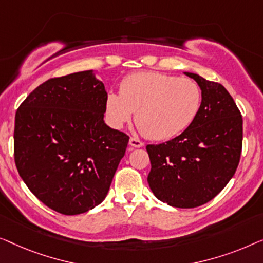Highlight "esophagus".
<instances>
[{
	"instance_id": "34e87169",
	"label": "esophagus",
	"mask_w": 263,
	"mask_h": 263,
	"mask_svg": "<svg viewBox=\"0 0 263 263\" xmlns=\"http://www.w3.org/2000/svg\"><path fill=\"white\" fill-rule=\"evenodd\" d=\"M128 144H130L131 147H142L144 145V143L142 142V140H139L138 138H135V137H131Z\"/></svg>"
}]
</instances>
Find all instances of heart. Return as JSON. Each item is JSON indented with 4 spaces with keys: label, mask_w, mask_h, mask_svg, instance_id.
<instances>
[{
    "label": "heart",
    "mask_w": 263,
    "mask_h": 263,
    "mask_svg": "<svg viewBox=\"0 0 263 263\" xmlns=\"http://www.w3.org/2000/svg\"><path fill=\"white\" fill-rule=\"evenodd\" d=\"M201 102V88L194 80L146 71L125 77L119 94L107 95L105 107L114 127L123 126L136 112V124L144 135L164 140L191 126Z\"/></svg>",
    "instance_id": "b5f03b06"
}]
</instances>
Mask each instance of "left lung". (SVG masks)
<instances>
[{"mask_svg":"<svg viewBox=\"0 0 263 263\" xmlns=\"http://www.w3.org/2000/svg\"><path fill=\"white\" fill-rule=\"evenodd\" d=\"M184 73L201 88L200 110L180 136L146 145L151 162L147 182L158 200L193 209L212 200L234 176L241 158L243 120L220 83Z\"/></svg>","mask_w":263,"mask_h":263,"instance_id":"left-lung-1","label":"left lung"}]
</instances>
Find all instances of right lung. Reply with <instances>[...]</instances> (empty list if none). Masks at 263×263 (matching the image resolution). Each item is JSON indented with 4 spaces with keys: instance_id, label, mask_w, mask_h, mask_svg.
Wrapping results in <instances>:
<instances>
[{
    "instance_id": "1",
    "label": "right lung",
    "mask_w": 263,
    "mask_h": 263,
    "mask_svg": "<svg viewBox=\"0 0 263 263\" xmlns=\"http://www.w3.org/2000/svg\"><path fill=\"white\" fill-rule=\"evenodd\" d=\"M107 93L93 70L40 84L15 114L14 160L43 204L66 216L101 204L128 136L103 121Z\"/></svg>"
}]
</instances>
